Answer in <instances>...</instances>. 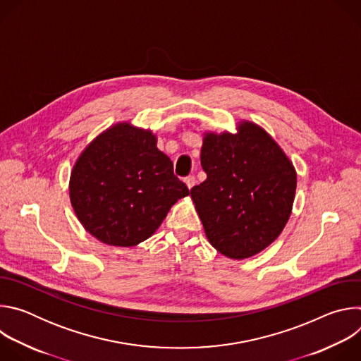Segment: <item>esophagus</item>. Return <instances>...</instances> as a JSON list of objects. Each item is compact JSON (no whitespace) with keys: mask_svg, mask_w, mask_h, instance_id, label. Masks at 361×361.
<instances>
[{"mask_svg":"<svg viewBox=\"0 0 361 361\" xmlns=\"http://www.w3.org/2000/svg\"><path fill=\"white\" fill-rule=\"evenodd\" d=\"M185 184H187V187H188V190H191L194 185H195V183H197V180H195V177L194 176H188V177H185Z\"/></svg>","mask_w":361,"mask_h":361,"instance_id":"obj_1","label":"esophagus"}]
</instances>
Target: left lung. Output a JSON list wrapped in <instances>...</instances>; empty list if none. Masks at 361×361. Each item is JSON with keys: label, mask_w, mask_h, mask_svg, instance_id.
Wrapping results in <instances>:
<instances>
[{"label": "left lung", "mask_w": 361, "mask_h": 361, "mask_svg": "<svg viewBox=\"0 0 361 361\" xmlns=\"http://www.w3.org/2000/svg\"><path fill=\"white\" fill-rule=\"evenodd\" d=\"M201 167L207 180L191 198L210 244L243 260L269 247L291 214L297 174L280 145L254 123L237 134L205 133Z\"/></svg>", "instance_id": "left-lung-1"}]
</instances>
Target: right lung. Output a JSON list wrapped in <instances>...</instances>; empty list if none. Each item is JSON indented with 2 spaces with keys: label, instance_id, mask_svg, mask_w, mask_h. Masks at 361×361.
<instances>
[{
  "label": "right lung",
  "instance_id": "right-lung-1",
  "mask_svg": "<svg viewBox=\"0 0 361 361\" xmlns=\"http://www.w3.org/2000/svg\"><path fill=\"white\" fill-rule=\"evenodd\" d=\"M190 190L157 148V137L118 123L80 154L70 177V200L82 227L101 243L133 247L151 237Z\"/></svg>",
  "mask_w": 361,
  "mask_h": 361
}]
</instances>
